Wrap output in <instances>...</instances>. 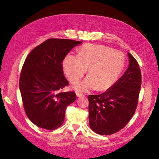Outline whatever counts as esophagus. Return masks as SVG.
I'll list each match as a JSON object with an SVG mask.
<instances>
[{"instance_id":"34e87169","label":"esophagus","mask_w":159,"mask_h":159,"mask_svg":"<svg viewBox=\"0 0 159 159\" xmlns=\"http://www.w3.org/2000/svg\"><path fill=\"white\" fill-rule=\"evenodd\" d=\"M76 95L78 98H81V97H83V96H84V95L80 93H76Z\"/></svg>"}]
</instances>
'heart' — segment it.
Segmentation results:
<instances>
[{
    "label": "heart",
    "instance_id": "1",
    "mask_svg": "<svg viewBox=\"0 0 159 159\" xmlns=\"http://www.w3.org/2000/svg\"><path fill=\"white\" fill-rule=\"evenodd\" d=\"M125 64L123 54L102 45L85 44L78 55L68 54L63 60V69L71 83L79 81L88 69V76L74 85L81 92L109 88L121 73Z\"/></svg>",
    "mask_w": 159,
    "mask_h": 159
}]
</instances>
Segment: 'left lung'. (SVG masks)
Here are the masks:
<instances>
[{"instance_id":"obj_1","label":"left lung","mask_w":159,"mask_h":159,"mask_svg":"<svg viewBox=\"0 0 159 159\" xmlns=\"http://www.w3.org/2000/svg\"><path fill=\"white\" fill-rule=\"evenodd\" d=\"M127 54L129 67L121 78L105 92L88 96L89 126L97 134L109 135L119 131L135 112L141 73L137 60Z\"/></svg>"}]
</instances>
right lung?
I'll return each mask as SVG.
<instances>
[{
  "label": "right lung",
  "mask_w": 159,
  "mask_h": 159,
  "mask_svg": "<svg viewBox=\"0 0 159 159\" xmlns=\"http://www.w3.org/2000/svg\"><path fill=\"white\" fill-rule=\"evenodd\" d=\"M81 42L50 38L34 48L26 58L19 88L26 114L36 126L54 130L63 124L66 109L76 99V95L74 91H59L69 84L62 61Z\"/></svg>",
  "instance_id": "add662e5"
}]
</instances>
